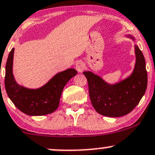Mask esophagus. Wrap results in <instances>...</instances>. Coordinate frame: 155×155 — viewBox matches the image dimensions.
Instances as JSON below:
<instances>
[{
  "mask_svg": "<svg viewBox=\"0 0 155 155\" xmlns=\"http://www.w3.org/2000/svg\"><path fill=\"white\" fill-rule=\"evenodd\" d=\"M85 64L82 61H78L77 63L76 64V69L79 73H82V72L85 70Z\"/></svg>",
  "mask_w": 155,
  "mask_h": 155,
  "instance_id": "obj_1",
  "label": "esophagus"
}]
</instances>
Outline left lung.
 <instances>
[{"label":"left lung","mask_w":155,"mask_h":155,"mask_svg":"<svg viewBox=\"0 0 155 155\" xmlns=\"http://www.w3.org/2000/svg\"><path fill=\"white\" fill-rule=\"evenodd\" d=\"M134 40L132 36H128ZM136 64L124 80L109 85L90 71L83 72L87 80L91 102L95 110L107 117L127 115L137 106L147 88L148 76L143 52L135 45Z\"/></svg>","instance_id":"8db88e82"}]
</instances>
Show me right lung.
I'll list each match as a JSON object with an SVG mask.
<instances>
[{"label":"right lung","instance_id":"1","mask_svg":"<svg viewBox=\"0 0 155 155\" xmlns=\"http://www.w3.org/2000/svg\"><path fill=\"white\" fill-rule=\"evenodd\" d=\"M14 48L9 54L6 64L5 88L7 95L20 111L28 115H44L55 111L59 106L62 91L68 82L77 74L75 69L57 73L37 89H29L16 83L12 74Z\"/></svg>","mask_w":155,"mask_h":155}]
</instances>
